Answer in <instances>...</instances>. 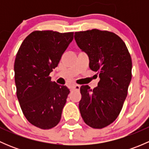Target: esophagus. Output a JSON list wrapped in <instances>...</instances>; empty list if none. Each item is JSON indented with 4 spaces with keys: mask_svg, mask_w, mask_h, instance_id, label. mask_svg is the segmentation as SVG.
Masks as SVG:
<instances>
[{
    "mask_svg": "<svg viewBox=\"0 0 149 149\" xmlns=\"http://www.w3.org/2000/svg\"><path fill=\"white\" fill-rule=\"evenodd\" d=\"M80 89V86L79 85H73V86L71 87V90H79Z\"/></svg>",
    "mask_w": 149,
    "mask_h": 149,
    "instance_id": "1",
    "label": "esophagus"
}]
</instances>
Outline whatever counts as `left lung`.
<instances>
[{"label":"left lung","instance_id":"left-lung-1","mask_svg":"<svg viewBox=\"0 0 149 149\" xmlns=\"http://www.w3.org/2000/svg\"><path fill=\"white\" fill-rule=\"evenodd\" d=\"M74 38L100 79L94 89L81 86V115L90 127L103 128L116 120L123 108L132 78L131 57L124 42L113 32L94 29L75 32Z\"/></svg>","mask_w":149,"mask_h":149}]
</instances>
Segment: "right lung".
I'll use <instances>...</instances> for the list:
<instances>
[{"mask_svg": "<svg viewBox=\"0 0 149 149\" xmlns=\"http://www.w3.org/2000/svg\"><path fill=\"white\" fill-rule=\"evenodd\" d=\"M73 40V32L34 31L25 38L16 54V96L25 118L41 129L52 128L61 120L70 91L51 81L49 76Z\"/></svg>", "mask_w": 149, "mask_h": 149, "instance_id": "right-lung-1", "label": "right lung"}]
</instances>
